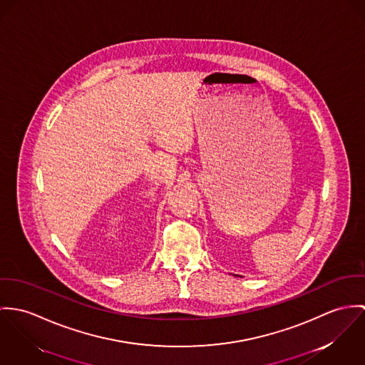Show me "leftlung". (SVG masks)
I'll use <instances>...</instances> for the list:
<instances>
[{
  "label": "left lung",
  "instance_id": "8db88e82",
  "mask_svg": "<svg viewBox=\"0 0 365 365\" xmlns=\"http://www.w3.org/2000/svg\"><path fill=\"white\" fill-rule=\"evenodd\" d=\"M240 277H241V276H240Z\"/></svg>",
  "mask_w": 365,
  "mask_h": 365
}]
</instances>
